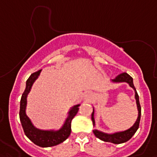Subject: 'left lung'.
<instances>
[{
    "label": "left lung",
    "instance_id": "left-lung-1",
    "mask_svg": "<svg viewBox=\"0 0 157 157\" xmlns=\"http://www.w3.org/2000/svg\"><path fill=\"white\" fill-rule=\"evenodd\" d=\"M113 82H126L129 84V86L133 88V90L135 91V99L136 102H137V110H138V117L136 121V122L133 124V126L132 127L129 128L127 130L122 132H118V133H112V134H108V133H105L103 132H100L97 129H94L93 133L96 137L106 142H111L114 143V144H121V143H124L126 141H129V139L131 138L133 136V134L136 133L139 127V123H140V120H141V105L139 103V96L137 95V92L136 91V88L133 85V78L129 76L128 73H123L117 76L116 78L112 80ZM92 120L93 122V125L95 126V119H94V110L92 114Z\"/></svg>",
    "mask_w": 157,
    "mask_h": 157
}]
</instances>
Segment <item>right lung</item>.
I'll use <instances>...</instances> for the list:
<instances>
[{
    "mask_svg": "<svg viewBox=\"0 0 157 157\" xmlns=\"http://www.w3.org/2000/svg\"><path fill=\"white\" fill-rule=\"evenodd\" d=\"M40 70L33 73L28 79L26 82V88L24 93L22 95L20 99V119L21 122L22 127L24 129L25 135L31 140L34 144L39 145L40 147H51L57 145L60 143L63 142L69 137L71 133V122L72 119L77 114L79 110L80 104L76 105L71 109L69 112V116L62 128L58 131H48V130H41V129L35 128L32 125L31 120L29 119L25 113L26 105H27V96L31 90V86L35 80L39 76Z\"/></svg>",
    "mask_w": 157,
    "mask_h": 157,
    "instance_id": "obj_1",
    "label": "right lung"
}]
</instances>
